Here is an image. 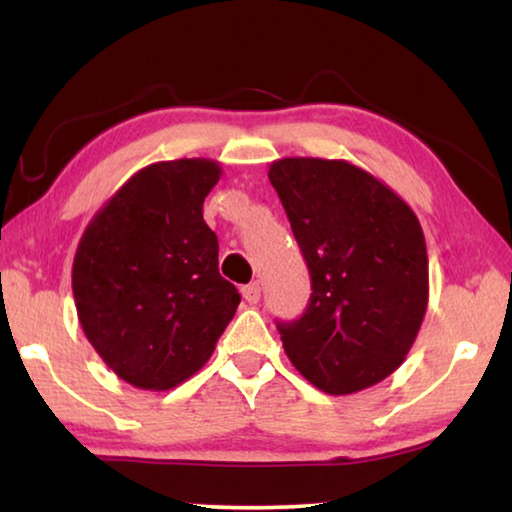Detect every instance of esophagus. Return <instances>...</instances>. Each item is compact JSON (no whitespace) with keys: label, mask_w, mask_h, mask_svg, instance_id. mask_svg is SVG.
Returning <instances> with one entry per match:
<instances>
[{"label":"esophagus","mask_w":512,"mask_h":512,"mask_svg":"<svg viewBox=\"0 0 512 512\" xmlns=\"http://www.w3.org/2000/svg\"><path fill=\"white\" fill-rule=\"evenodd\" d=\"M241 293H244V298L250 302V305H255V302H259V298H262V284L259 282L248 284V287L241 289Z\"/></svg>","instance_id":"obj_1"}]
</instances>
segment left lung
I'll list each match as a JSON object with an SVG mask.
<instances>
[{
	"mask_svg": "<svg viewBox=\"0 0 512 512\" xmlns=\"http://www.w3.org/2000/svg\"><path fill=\"white\" fill-rule=\"evenodd\" d=\"M268 180L311 275L305 314L277 325L284 352L327 395L379 384L402 366L427 311L418 216L348 160L282 158Z\"/></svg>",
	"mask_w": 512,
	"mask_h": 512,
	"instance_id": "1",
	"label": "left lung"
}]
</instances>
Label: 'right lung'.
<instances>
[{"label": "right lung", "instance_id": "obj_1", "mask_svg": "<svg viewBox=\"0 0 512 512\" xmlns=\"http://www.w3.org/2000/svg\"><path fill=\"white\" fill-rule=\"evenodd\" d=\"M219 178L207 158L149 164L94 214L76 248L83 332L119 379L144 391H169L203 368L241 302L203 221Z\"/></svg>", "mask_w": 512, "mask_h": 512}]
</instances>
